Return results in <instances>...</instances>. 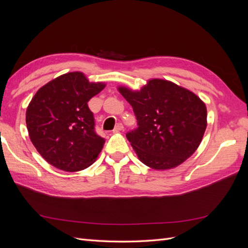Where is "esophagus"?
<instances>
[{
	"label": "esophagus",
	"mask_w": 248,
	"mask_h": 248,
	"mask_svg": "<svg viewBox=\"0 0 248 248\" xmlns=\"http://www.w3.org/2000/svg\"><path fill=\"white\" fill-rule=\"evenodd\" d=\"M124 129V126H123V124L122 123H119V124H117L116 125V127L114 128V132H119V131H122Z\"/></svg>",
	"instance_id": "1"
}]
</instances>
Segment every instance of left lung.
Masks as SVG:
<instances>
[{
  "label": "left lung",
  "instance_id": "obj_1",
  "mask_svg": "<svg viewBox=\"0 0 248 248\" xmlns=\"http://www.w3.org/2000/svg\"><path fill=\"white\" fill-rule=\"evenodd\" d=\"M118 90L137 117L138 128L126 138L142 163L169 170L196 152L207 127V108L200 97L159 78L150 79L140 91Z\"/></svg>",
  "mask_w": 248,
  "mask_h": 248
}]
</instances>
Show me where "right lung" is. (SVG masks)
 Instances as JSON below:
<instances>
[{
    "mask_svg": "<svg viewBox=\"0 0 248 248\" xmlns=\"http://www.w3.org/2000/svg\"><path fill=\"white\" fill-rule=\"evenodd\" d=\"M106 87L90 82L81 72H69L41 87L27 108L26 123L37 151L52 167L85 170L96 160L104 139L95 132L89 100Z\"/></svg>",
    "mask_w": 248,
    "mask_h": 248,
    "instance_id": "1",
    "label": "right lung"
}]
</instances>
